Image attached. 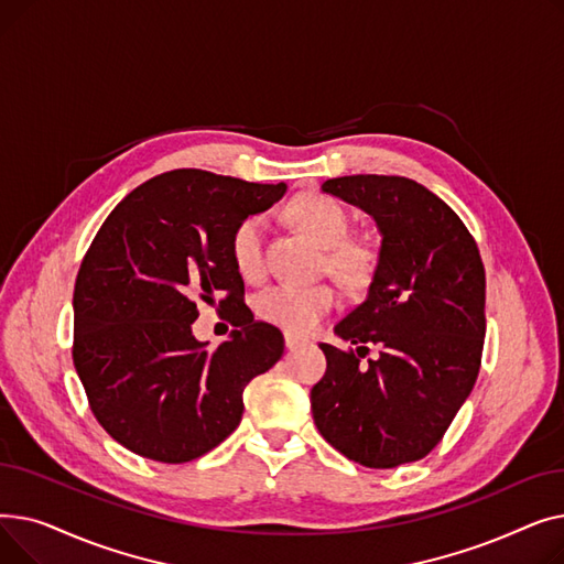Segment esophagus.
<instances>
[{
	"label": "esophagus",
	"instance_id": "1",
	"mask_svg": "<svg viewBox=\"0 0 564 564\" xmlns=\"http://www.w3.org/2000/svg\"><path fill=\"white\" fill-rule=\"evenodd\" d=\"M304 340L300 338V336H294V334H285V347L288 349H294V347H297V345H302Z\"/></svg>",
	"mask_w": 564,
	"mask_h": 564
}]
</instances>
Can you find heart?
<instances>
[{
    "instance_id": "b5f03b06",
    "label": "heart",
    "mask_w": 564,
    "mask_h": 564,
    "mask_svg": "<svg viewBox=\"0 0 564 564\" xmlns=\"http://www.w3.org/2000/svg\"><path fill=\"white\" fill-rule=\"evenodd\" d=\"M292 219L311 235L313 240L329 249L327 264L329 270L347 285H359L370 279L377 251L366 240L347 237L349 217L345 207L324 194H306L297 198L290 207ZM264 235L267 217L249 215L232 228L230 235V256L245 279L258 281L267 272L264 262ZM338 304V292L329 283H276L264 288L256 297V311L262 319L276 324L288 334H313L322 319L327 317Z\"/></svg>"
}]
</instances>
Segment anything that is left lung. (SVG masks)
Returning <instances> with one entry per match:
<instances>
[{"label":"left lung","instance_id":"left-lung-1","mask_svg":"<svg viewBox=\"0 0 564 564\" xmlns=\"http://www.w3.org/2000/svg\"><path fill=\"white\" fill-rule=\"evenodd\" d=\"M366 210L381 249L368 300L322 343L327 372L311 391L319 434L347 459L395 468L430 455L478 379L485 264L476 240L427 187L402 175H343L322 185ZM368 344L380 357L361 365Z\"/></svg>","mask_w":564,"mask_h":564}]
</instances>
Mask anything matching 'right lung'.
Here are the masks:
<instances>
[{"label": "right lung", "instance_id": "right-lung-1", "mask_svg": "<svg viewBox=\"0 0 564 564\" xmlns=\"http://www.w3.org/2000/svg\"><path fill=\"white\" fill-rule=\"evenodd\" d=\"M283 194V183L175 169L100 226L75 281L73 364L94 416L128 451L164 464L213 451L240 425L247 383L281 359L283 334L245 304L230 235ZM198 301L238 327L217 350L191 334Z\"/></svg>", "mask_w": 564, "mask_h": 564}]
</instances>
